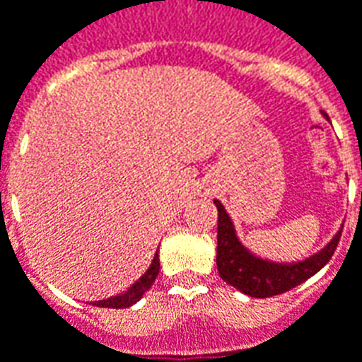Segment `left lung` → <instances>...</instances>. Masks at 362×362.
<instances>
[{
    "instance_id": "8db88e82",
    "label": "left lung",
    "mask_w": 362,
    "mask_h": 362,
    "mask_svg": "<svg viewBox=\"0 0 362 362\" xmlns=\"http://www.w3.org/2000/svg\"><path fill=\"white\" fill-rule=\"evenodd\" d=\"M327 120L325 112H321ZM218 208V274L226 284L235 287L238 291L250 295V297H274L293 289L299 284L307 281L311 275H315L327 262L333 257L337 243L341 240V232L333 235V240L327 243L323 250L313 255L293 262V264H279L272 259H264L252 253L238 238L235 226H233L230 214L226 212L220 200H214Z\"/></svg>"
}]
</instances>
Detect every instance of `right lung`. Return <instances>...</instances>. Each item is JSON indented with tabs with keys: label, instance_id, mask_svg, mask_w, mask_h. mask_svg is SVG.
Here are the masks:
<instances>
[{
	"label": "right lung",
	"instance_id": "add662e5",
	"mask_svg": "<svg viewBox=\"0 0 362 362\" xmlns=\"http://www.w3.org/2000/svg\"><path fill=\"white\" fill-rule=\"evenodd\" d=\"M158 272H160V259H158V250H156V253H154V257H152V262H150L148 265V269L140 275L139 281H134V284L130 285L124 293L112 295L109 299H100V301H95L93 305H97V307H107V309H127L130 305H134L136 301H140V297L148 291L150 287H152V284H154V279L158 277Z\"/></svg>",
	"mask_w": 362,
	"mask_h": 362
}]
</instances>
